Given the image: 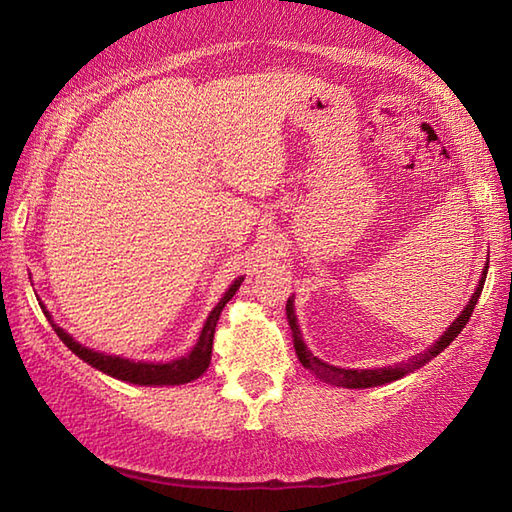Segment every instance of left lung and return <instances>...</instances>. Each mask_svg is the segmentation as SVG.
I'll return each instance as SVG.
<instances>
[{"mask_svg":"<svg viewBox=\"0 0 512 512\" xmlns=\"http://www.w3.org/2000/svg\"><path fill=\"white\" fill-rule=\"evenodd\" d=\"M486 273H488V262L484 266V273H482V279L480 284H477L473 297L469 299V303H466V308L462 310V314L458 319H455L447 332H444L440 339L433 343L427 352L424 354H418L409 358L407 363H398V365H389V367H378V369H343V367H334V365H328L323 363L321 358L314 356L308 345L303 343L301 339V330H299V323H297V314H295V303H292V297L288 299L286 303V314H288V323H290V330H292V341H295V352L299 356L301 365L308 369V372H312L314 376H317L319 380H323V383L328 385H334V387H347V389H365V387H376V385H385V383H394V380L407 376L411 372H416L418 367H422L424 363H429L433 356H438L444 347L451 345V341L458 336L464 325L469 323L471 314L477 306V299H480L482 295V288H484V281H486Z\"/></svg>","mask_w":512,"mask_h":512,"instance_id":"obj_1","label":"left lung"}]
</instances>
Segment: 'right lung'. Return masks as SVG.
Segmentation results:
<instances>
[{
    "mask_svg": "<svg viewBox=\"0 0 512 512\" xmlns=\"http://www.w3.org/2000/svg\"><path fill=\"white\" fill-rule=\"evenodd\" d=\"M242 281H244V277L235 279L231 288L226 290V295L220 299V303H217V306L211 310L209 319H206L204 328L200 332V339H198V343H195L193 350L187 356H180V358H176V361H169V363H140V361L136 363V361H129V358H123V356H110V354L94 352V350H90V347H83L79 341H74L68 332L59 328V325L52 321L50 312L43 306L41 308H43V314L48 317V321L52 323V328H54V332H57L59 339L68 345L76 356L83 358L88 365L101 369L103 374L114 376L118 380H125V383H134V385H184V383H191V380H195V378H200L206 372V367H209L217 319H220L222 308L233 299L239 286H242Z\"/></svg>",
    "mask_w": 512,
    "mask_h": 512,
    "instance_id": "right-lung-1",
    "label": "right lung"
}]
</instances>
